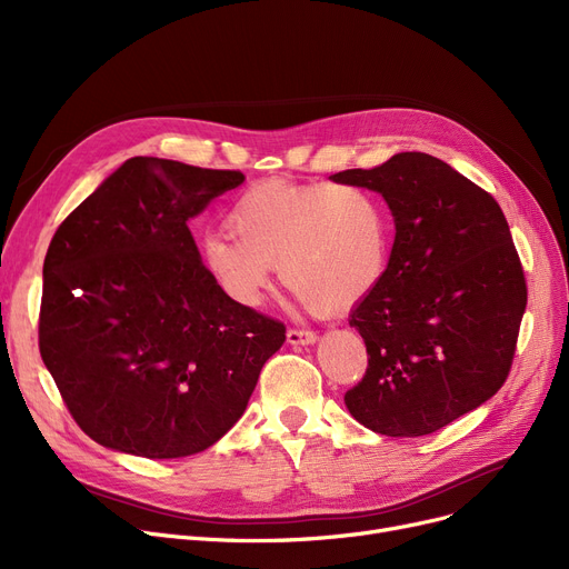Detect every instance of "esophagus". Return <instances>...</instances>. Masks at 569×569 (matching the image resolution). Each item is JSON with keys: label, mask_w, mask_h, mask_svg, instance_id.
I'll return each mask as SVG.
<instances>
[{"label": "esophagus", "mask_w": 569, "mask_h": 569, "mask_svg": "<svg viewBox=\"0 0 569 569\" xmlns=\"http://www.w3.org/2000/svg\"><path fill=\"white\" fill-rule=\"evenodd\" d=\"M286 337H288V343H292V346H309L318 339V335L313 330H305V327H290Z\"/></svg>", "instance_id": "esophagus-1"}]
</instances>
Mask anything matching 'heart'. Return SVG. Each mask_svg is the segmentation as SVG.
<instances>
[{
  "mask_svg": "<svg viewBox=\"0 0 569 569\" xmlns=\"http://www.w3.org/2000/svg\"><path fill=\"white\" fill-rule=\"evenodd\" d=\"M230 232H209L200 258L221 290L256 307L279 262L281 281L316 311H339L376 288L390 258V217L360 184L267 179L239 196Z\"/></svg>",
  "mask_w": 569,
  "mask_h": 569,
  "instance_id": "1",
  "label": "heart"
}]
</instances>
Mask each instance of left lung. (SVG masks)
Returning <instances> with one entry per match:
<instances>
[{
  "mask_svg": "<svg viewBox=\"0 0 569 569\" xmlns=\"http://www.w3.org/2000/svg\"><path fill=\"white\" fill-rule=\"evenodd\" d=\"M335 177L378 191L397 226L382 279L350 313L369 367L343 401L376 433H433L512 369L528 288L510 226L491 193L425 152Z\"/></svg>",
  "mask_w": 569,
  "mask_h": 569,
  "instance_id": "1",
  "label": "left lung"
}]
</instances>
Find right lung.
Returning <instances> with one entry per match:
<instances>
[{"label":"right lung","mask_w":569,"mask_h":569,"mask_svg":"<svg viewBox=\"0 0 569 569\" xmlns=\"http://www.w3.org/2000/svg\"><path fill=\"white\" fill-rule=\"evenodd\" d=\"M244 182L133 157L57 228L43 262L39 350L78 427L103 447L179 459L242 417L286 325L237 305L189 219Z\"/></svg>","instance_id":"obj_1"}]
</instances>
